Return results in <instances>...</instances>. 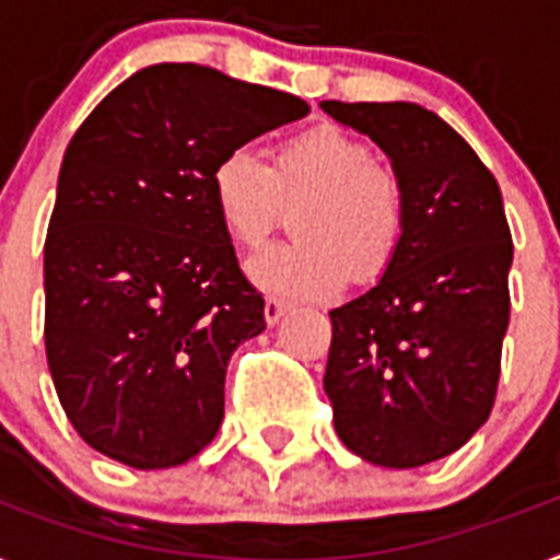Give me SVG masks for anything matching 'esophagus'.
Masks as SVG:
<instances>
[{
  "mask_svg": "<svg viewBox=\"0 0 560 560\" xmlns=\"http://www.w3.org/2000/svg\"><path fill=\"white\" fill-rule=\"evenodd\" d=\"M284 313H288V304L279 302V299H267V302H265V319H267V325H270V327L279 325Z\"/></svg>",
  "mask_w": 560,
  "mask_h": 560,
  "instance_id": "obj_1",
  "label": "esophagus"
}]
</instances>
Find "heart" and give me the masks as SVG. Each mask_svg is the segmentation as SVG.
Returning <instances> with one entry per match:
<instances>
[{
  "mask_svg": "<svg viewBox=\"0 0 560 560\" xmlns=\"http://www.w3.org/2000/svg\"><path fill=\"white\" fill-rule=\"evenodd\" d=\"M209 186L224 233L244 249L265 244L284 207H304L295 218L299 244L267 247L247 261L249 281L288 302L330 299L351 279L371 284L402 244V186L365 140L339 126L299 131L272 152L270 166L249 149H233Z\"/></svg>",
  "mask_w": 560,
  "mask_h": 560,
  "instance_id": "heart-1",
  "label": "heart"
}]
</instances>
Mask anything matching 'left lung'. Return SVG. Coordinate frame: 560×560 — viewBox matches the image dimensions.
<instances>
[{
	"mask_svg": "<svg viewBox=\"0 0 560 560\" xmlns=\"http://www.w3.org/2000/svg\"><path fill=\"white\" fill-rule=\"evenodd\" d=\"M319 106L388 154L406 198L397 258L374 288L330 311L325 394L357 457L417 469L469 443L492 413L512 267L501 186L417 103Z\"/></svg>",
	"mask_w": 560,
	"mask_h": 560,
	"instance_id": "obj_1",
	"label": "left lung"
}]
</instances>
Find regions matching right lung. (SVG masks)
<instances>
[{"label":"right lung","mask_w":560,"mask_h":560,"mask_svg":"<svg viewBox=\"0 0 560 560\" xmlns=\"http://www.w3.org/2000/svg\"><path fill=\"white\" fill-rule=\"evenodd\" d=\"M307 112L284 91L161 62L71 138L45 238V353L68 420L100 454L170 469L218 434L226 362L267 322L209 177Z\"/></svg>","instance_id":"1"}]
</instances>
